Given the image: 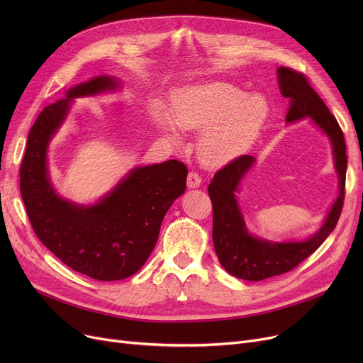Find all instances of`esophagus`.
<instances>
[{
    "mask_svg": "<svg viewBox=\"0 0 363 363\" xmlns=\"http://www.w3.org/2000/svg\"><path fill=\"white\" fill-rule=\"evenodd\" d=\"M188 188H199L201 185V178L196 174V172H189L186 178Z\"/></svg>",
    "mask_w": 363,
    "mask_h": 363,
    "instance_id": "1",
    "label": "esophagus"
}]
</instances>
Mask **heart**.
<instances>
[{"label": "heart", "instance_id": "heart-1", "mask_svg": "<svg viewBox=\"0 0 363 363\" xmlns=\"http://www.w3.org/2000/svg\"><path fill=\"white\" fill-rule=\"evenodd\" d=\"M172 118L184 129L203 130L199 155L208 166H223L252 147L266 122L269 104L262 94H247L230 82L186 86L172 97ZM162 110L155 111L156 125L169 137L177 128Z\"/></svg>", "mask_w": 363, "mask_h": 363}]
</instances>
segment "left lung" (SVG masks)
I'll list each match as a JSON object with an SVG mask.
<instances>
[{"instance_id": "1", "label": "left lung", "mask_w": 363, "mask_h": 363, "mask_svg": "<svg viewBox=\"0 0 363 363\" xmlns=\"http://www.w3.org/2000/svg\"><path fill=\"white\" fill-rule=\"evenodd\" d=\"M277 74L282 97L290 99V108L285 116L287 123L309 118L330 138L338 175V196L312 237L303 241H269L249 233L237 200L240 184L256 159L241 156L218 170L208 185V196L213 204L215 252L228 274L247 281H262L289 272L309 257L333 233L345 201L347 156L345 135L337 119L309 85L306 76L289 67H278Z\"/></svg>"}]
</instances>
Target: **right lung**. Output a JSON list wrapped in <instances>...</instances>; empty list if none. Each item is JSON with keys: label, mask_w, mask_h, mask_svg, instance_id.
<instances>
[{"label": "right lung", "mask_w": 363, "mask_h": 363, "mask_svg": "<svg viewBox=\"0 0 363 363\" xmlns=\"http://www.w3.org/2000/svg\"><path fill=\"white\" fill-rule=\"evenodd\" d=\"M119 88L114 76H95L44 107L30 128L21 166V193L36 237L69 268L99 281L125 279L141 269L166 212L185 191L188 174L178 160L133 167L94 204L74 203L55 191L48 145L72 101Z\"/></svg>", "instance_id": "obj_1"}]
</instances>
